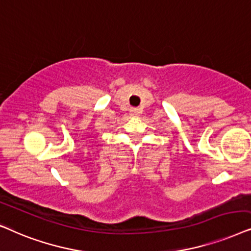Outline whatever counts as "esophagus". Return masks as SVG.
<instances>
[{
  "mask_svg": "<svg viewBox=\"0 0 251 251\" xmlns=\"http://www.w3.org/2000/svg\"><path fill=\"white\" fill-rule=\"evenodd\" d=\"M140 110L139 109H136V108H132L131 109V115L133 116V117H138V116H140Z\"/></svg>",
  "mask_w": 251,
  "mask_h": 251,
  "instance_id": "obj_1",
  "label": "esophagus"
}]
</instances>
